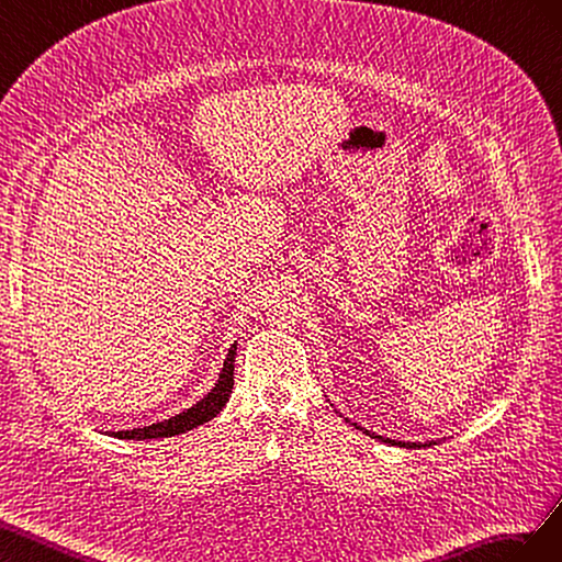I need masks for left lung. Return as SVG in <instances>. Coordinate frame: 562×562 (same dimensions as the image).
Returning a JSON list of instances; mask_svg holds the SVG:
<instances>
[{"label": "left lung", "instance_id": "obj_1", "mask_svg": "<svg viewBox=\"0 0 562 562\" xmlns=\"http://www.w3.org/2000/svg\"><path fill=\"white\" fill-rule=\"evenodd\" d=\"M344 416V414H341ZM346 419V416H344ZM352 428H358V430H362L364 436H370V438H374V440H379V442H386V445H395V447H430V445H436V440H426V442H403V440H391V438H383V436H376V432H372V430H367V428H362L360 424H356V422H350V419H346Z\"/></svg>", "mask_w": 562, "mask_h": 562}]
</instances>
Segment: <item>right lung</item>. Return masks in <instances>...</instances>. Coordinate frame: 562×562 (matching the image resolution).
<instances>
[{
    "mask_svg": "<svg viewBox=\"0 0 562 562\" xmlns=\"http://www.w3.org/2000/svg\"><path fill=\"white\" fill-rule=\"evenodd\" d=\"M235 356H237V344L231 346L226 360H223L218 381L214 383V389L206 393L200 403L192 407L183 409L181 414L171 416V419L157 422L143 428H132V430H105L108 436L120 438V440H155V438H173L181 436V432H188L192 428H198L206 422H212L214 416L226 407L228 397L233 393V374H235Z\"/></svg>",
    "mask_w": 562,
    "mask_h": 562,
    "instance_id": "add662e5",
    "label": "right lung"
}]
</instances>
